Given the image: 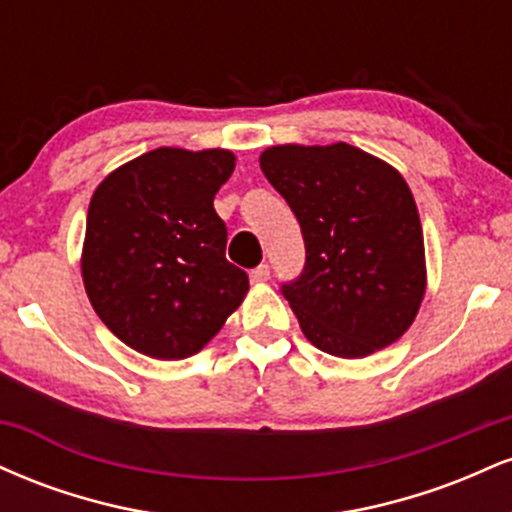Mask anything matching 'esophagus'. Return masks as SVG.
Wrapping results in <instances>:
<instances>
[{
    "label": "esophagus",
    "instance_id": "obj_1",
    "mask_svg": "<svg viewBox=\"0 0 512 512\" xmlns=\"http://www.w3.org/2000/svg\"><path fill=\"white\" fill-rule=\"evenodd\" d=\"M267 279H269V264H260V267H255L250 272L252 284H264Z\"/></svg>",
    "mask_w": 512,
    "mask_h": 512
}]
</instances>
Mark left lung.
<instances>
[{"label": "left lung", "instance_id": "left-lung-1", "mask_svg": "<svg viewBox=\"0 0 512 512\" xmlns=\"http://www.w3.org/2000/svg\"><path fill=\"white\" fill-rule=\"evenodd\" d=\"M260 168L301 223L305 267L281 293L308 342L339 358L397 342L426 293L424 231L402 173L344 142L269 146Z\"/></svg>", "mask_w": 512, "mask_h": 512}]
</instances>
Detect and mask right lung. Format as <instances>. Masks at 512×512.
<instances>
[{"instance_id": "right-lung-1", "label": "right lung", "mask_w": 512, "mask_h": 512, "mask_svg": "<svg viewBox=\"0 0 512 512\" xmlns=\"http://www.w3.org/2000/svg\"><path fill=\"white\" fill-rule=\"evenodd\" d=\"M233 168L228 149L161 146L93 192L81 276L96 315L129 349L158 361L197 354L243 303L248 274L226 260L214 211Z\"/></svg>"}]
</instances>
